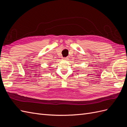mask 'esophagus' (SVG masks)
I'll return each mask as SVG.
<instances>
[{
  "label": "esophagus",
  "instance_id": "1",
  "mask_svg": "<svg viewBox=\"0 0 127 127\" xmlns=\"http://www.w3.org/2000/svg\"><path fill=\"white\" fill-rule=\"evenodd\" d=\"M68 58H63V60H68L67 59Z\"/></svg>",
  "mask_w": 127,
  "mask_h": 127
}]
</instances>
